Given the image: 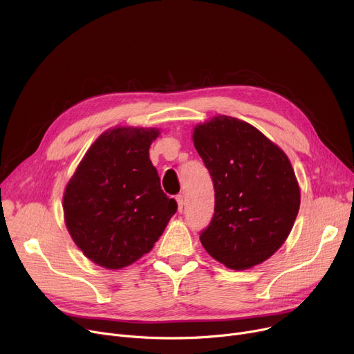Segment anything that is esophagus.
<instances>
[{
	"label": "esophagus",
	"instance_id": "34e87169",
	"mask_svg": "<svg viewBox=\"0 0 354 354\" xmlns=\"http://www.w3.org/2000/svg\"><path fill=\"white\" fill-rule=\"evenodd\" d=\"M176 203H178V211L182 212L183 211V207H185V199L182 195H178L176 196Z\"/></svg>",
	"mask_w": 354,
	"mask_h": 354
}]
</instances>
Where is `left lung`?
<instances>
[{
    "label": "left lung",
    "instance_id": "obj_1",
    "mask_svg": "<svg viewBox=\"0 0 354 354\" xmlns=\"http://www.w3.org/2000/svg\"><path fill=\"white\" fill-rule=\"evenodd\" d=\"M192 139L215 188L201 244L235 271L264 263L286 243L300 209L290 159L257 127L231 116L196 124Z\"/></svg>",
    "mask_w": 354,
    "mask_h": 354
}]
</instances>
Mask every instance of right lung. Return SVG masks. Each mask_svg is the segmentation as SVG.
Wrapping results in <instances>:
<instances>
[{
	"instance_id": "1",
	"label": "right lung",
	"mask_w": 354,
	"mask_h": 354,
	"mask_svg": "<svg viewBox=\"0 0 354 354\" xmlns=\"http://www.w3.org/2000/svg\"><path fill=\"white\" fill-rule=\"evenodd\" d=\"M156 127L116 126L93 143L63 195L64 222L80 251L107 270H120L151 251L176 202L167 198L149 147Z\"/></svg>"
}]
</instances>
